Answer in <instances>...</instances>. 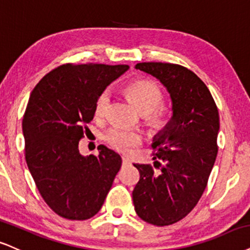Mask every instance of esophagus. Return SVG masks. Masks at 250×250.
Here are the masks:
<instances>
[{
  "instance_id": "1",
  "label": "esophagus",
  "mask_w": 250,
  "mask_h": 250,
  "mask_svg": "<svg viewBox=\"0 0 250 250\" xmlns=\"http://www.w3.org/2000/svg\"><path fill=\"white\" fill-rule=\"evenodd\" d=\"M122 164H123V165H127V164H129V159H128V158H125V157H123V158H122Z\"/></svg>"
}]
</instances>
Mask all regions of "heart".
I'll return each mask as SVG.
<instances>
[{
  "instance_id": "b5f03b06",
  "label": "heart",
  "mask_w": 250,
  "mask_h": 250,
  "mask_svg": "<svg viewBox=\"0 0 250 250\" xmlns=\"http://www.w3.org/2000/svg\"><path fill=\"white\" fill-rule=\"evenodd\" d=\"M125 92L134 102L142 115H146L150 125H162L167 117V109L161 106L163 100L161 88L155 83L149 80H135L125 87ZM109 92L102 91L96 98L94 104V115L102 117L106 114L109 104ZM107 143L122 154H128L131 149L142 142V135L135 130L122 127H113L106 133Z\"/></svg>"
}]
</instances>
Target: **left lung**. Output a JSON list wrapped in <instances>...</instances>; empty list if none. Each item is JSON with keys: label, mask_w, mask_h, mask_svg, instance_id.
<instances>
[{"label": "left lung", "mask_w": 250, "mask_h": 250, "mask_svg": "<svg viewBox=\"0 0 250 250\" xmlns=\"http://www.w3.org/2000/svg\"><path fill=\"white\" fill-rule=\"evenodd\" d=\"M167 87L172 117L154 138L151 164H134L140 180L133 191L135 211L155 226L176 224L194 208L205 191L218 154L219 112L211 92L191 70L170 62H138Z\"/></svg>", "instance_id": "8db88e82"}]
</instances>
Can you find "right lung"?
Listing matches in <instances>:
<instances>
[{
    "label": "right lung",
    "mask_w": 250,
    "mask_h": 250,
    "mask_svg": "<svg viewBox=\"0 0 250 250\" xmlns=\"http://www.w3.org/2000/svg\"><path fill=\"white\" fill-rule=\"evenodd\" d=\"M128 65H60L30 95L23 116L25 161L45 203L68 220H87L100 211L121 157L104 146L83 157L79 141L89 130L98 95Z\"/></svg>",
    "instance_id": "add662e5"
}]
</instances>
